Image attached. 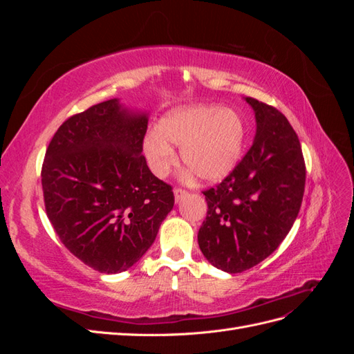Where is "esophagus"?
Returning <instances> with one entry per match:
<instances>
[{
  "mask_svg": "<svg viewBox=\"0 0 354 354\" xmlns=\"http://www.w3.org/2000/svg\"><path fill=\"white\" fill-rule=\"evenodd\" d=\"M189 195V192L187 190H185V189H181V187H176L174 189V198H176V202H178V201H181L183 199L185 196H187Z\"/></svg>",
  "mask_w": 354,
  "mask_h": 354,
  "instance_id": "1",
  "label": "esophagus"
}]
</instances>
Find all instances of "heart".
Listing matches in <instances>:
<instances>
[{"mask_svg": "<svg viewBox=\"0 0 354 354\" xmlns=\"http://www.w3.org/2000/svg\"><path fill=\"white\" fill-rule=\"evenodd\" d=\"M245 127L242 118L217 104H198L167 113L156 130L145 137V155L158 177L176 164L180 147L181 164L203 183H216L236 168L242 156Z\"/></svg>", "mask_w": 354, "mask_h": 354, "instance_id": "obj_1", "label": "heart"}]
</instances>
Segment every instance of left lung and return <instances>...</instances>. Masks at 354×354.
I'll return each mask as SVG.
<instances>
[{
	"label": "left lung",
	"instance_id": "1",
	"mask_svg": "<svg viewBox=\"0 0 354 354\" xmlns=\"http://www.w3.org/2000/svg\"><path fill=\"white\" fill-rule=\"evenodd\" d=\"M245 100L255 113L254 143L220 185L203 190L208 211L198 233L205 259L227 273L248 270L277 250L298 216L306 185L291 124L273 106Z\"/></svg>",
	"mask_w": 354,
	"mask_h": 354
}]
</instances>
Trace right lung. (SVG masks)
Here are the masks:
<instances>
[{
    "label": "right lung",
    "mask_w": 354,
    "mask_h": 354,
    "mask_svg": "<svg viewBox=\"0 0 354 354\" xmlns=\"http://www.w3.org/2000/svg\"><path fill=\"white\" fill-rule=\"evenodd\" d=\"M147 113L111 99L63 122L41 169L46 211L66 248L100 273L130 269L174 207L143 152Z\"/></svg>",
    "instance_id": "right-lung-1"
}]
</instances>
